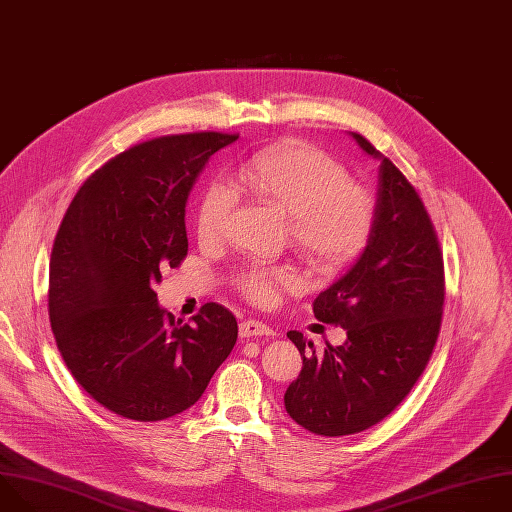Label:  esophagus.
Returning a JSON list of instances; mask_svg holds the SVG:
<instances>
[{
  "instance_id": "34e87169",
  "label": "esophagus",
  "mask_w": 512,
  "mask_h": 512,
  "mask_svg": "<svg viewBox=\"0 0 512 512\" xmlns=\"http://www.w3.org/2000/svg\"><path fill=\"white\" fill-rule=\"evenodd\" d=\"M239 335L243 339H249V337H257V335H273V329L263 323V321H257V319H245L239 323Z\"/></svg>"
}]
</instances>
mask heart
<instances>
[{
    "label": "heart",
    "mask_w": 512,
    "mask_h": 512,
    "mask_svg": "<svg viewBox=\"0 0 512 512\" xmlns=\"http://www.w3.org/2000/svg\"><path fill=\"white\" fill-rule=\"evenodd\" d=\"M229 190L245 193L267 211L287 219L291 249L315 271L335 273L354 261L366 247L374 225L370 191L348 181L346 168L325 152L281 142L239 166ZM233 213V197L223 187L205 193L197 211V235L217 243ZM289 267L251 269L239 277L241 291L255 303L267 305L277 287H295Z\"/></svg>",
    "instance_id": "obj_1"
}]
</instances>
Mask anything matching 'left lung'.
<instances>
[{"instance_id": "left-lung-1", "label": "left lung", "mask_w": 512, "mask_h": 512, "mask_svg": "<svg viewBox=\"0 0 512 512\" xmlns=\"http://www.w3.org/2000/svg\"><path fill=\"white\" fill-rule=\"evenodd\" d=\"M350 136L380 160L374 225L356 263L313 301L315 317L348 337L315 352L287 331L303 368L285 410L319 436L356 434L394 412L432 356L444 305L442 253L418 193L362 134Z\"/></svg>"}]
</instances>
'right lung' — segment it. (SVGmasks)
<instances>
[{"mask_svg":"<svg viewBox=\"0 0 512 512\" xmlns=\"http://www.w3.org/2000/svg\"><path fill=\"white\" fill-rule=\"evenodd\" d=\"M237 134L160 136L80 187L50 259V323L76 382L110 412L158 422L191 408L237 342V319L205 303L191 323L158 305L164 267L187 257L189 195Z\"/></svg>","mask_w":512,"mask_h":512,"instance_id":"1","label":"right lung"}]
</instances>
